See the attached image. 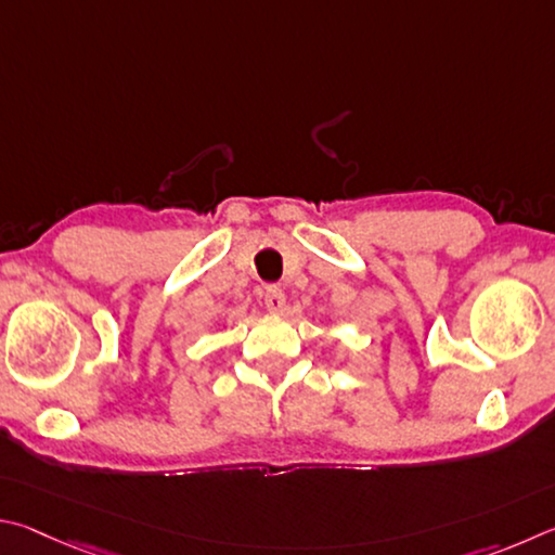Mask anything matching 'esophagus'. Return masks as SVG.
I'll use <instances>...</instances> for the list:
<instances>
[{
  "instance_id": "esophagus-1",
  "label": "esophagus",
  "mask_w": 555,
  "mask_h": 555,
  "mask_svg": "<svg viewBox=\"0 0 555 555\" xmlns=\"http://www.w3.org/2000/svg\"><path fill=\"white\" fill-rule=\"evenodd\" d=\"M262 302H266L268 312L280 314L285 309V293L280 287H268L266 289V299H262Z\"/></svg>"
}]
</instances>
